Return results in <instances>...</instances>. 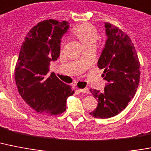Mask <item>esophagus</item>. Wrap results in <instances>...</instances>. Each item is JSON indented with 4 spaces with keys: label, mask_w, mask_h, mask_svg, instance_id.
Returning a JSON list of instances; mask_svg holds the SVG:
<instances>
[{
    "label": "esophagus",
    "mask_w": 151,
    "mask_h": 151,
    "mask_svg": "<svg viewBox=\"0 0 151 151\" xmlns=\"http://www.w3.org/2000/svg\"><path fill=\"white\" fill-rule=\"evenodd\" d=\"M79 91H81L82 93H87L88 94V93H89L90 91H89L88 88H82V89H79Z\"/></svg>",
    "instance_id": "esophagus-1"
}]
</instances>
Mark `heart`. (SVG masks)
Listing matches in <instances>:
<instances>
[{
	"mask_svg": "<svg viewBox=\"0 0 151 151\" xmlns=\"http://www.w3.org/2000/svg\"><path fill=\"white\" fill-rule=\"evenodd\" d=\"M73 33L81 40L84 47L88 46H95L99 38V32L93 24L90 23L80 24L73 29ZM64 43L62 40L61 45Z\"/></svg>",
	"mask_w": 151,
	"mask_h": 151,
	"instance_id": "obj_1",
	"label": "heart"
}]
</instances>
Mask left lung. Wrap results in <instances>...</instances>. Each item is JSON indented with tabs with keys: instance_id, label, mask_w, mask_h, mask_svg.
Listing matches in <instances>:
<instances>
[{
	"instance_id": "obj_1",
	"label": "left lung",
	"mask_w": 151,
	"mask_h": 151,
	"mask_svg": "<svg viewBox=\"0 0 151 151\" xmlns=\"http://www.w3.org/2000/svg\"><path fill=\"white\" fill-rule=\"evenodd\" d=\"M108 40L98 61L102 77L108 82L103 91L90 89L98 105L90 114L107 119L118 115L135 95L140 78V63L135 46L127 33L116 25L105 23Z\"/></svg>"
}]
</instances>
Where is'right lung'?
<instances>
[{"label":"right lung","instance_id":"add662e5","mask_svg":"<svg viewBox=\"0 0 151 151\" xmlns=\"http://www.w3.org/2000/svg\"><path fill=\"white\" fill-rule=\"evenodd\" d=\"M67 21L49 19L30 29L21 47L14 68L20 95L40 113L56 116L66 110V101L74 93L71 88L50 71L51 61L60 53V39L69 28Z\"/></svg>","mask_w":151,"mask_h":151}]
</instances>
